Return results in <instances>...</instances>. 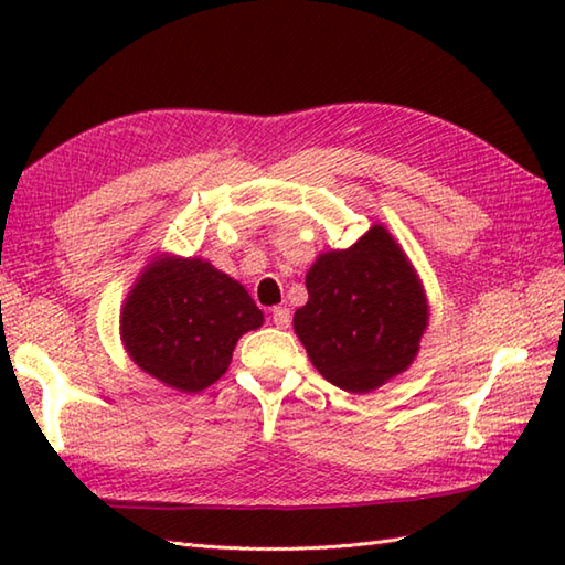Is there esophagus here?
Instances as JSON below:
<instances>
[{"label": "esophagus", "instance_id": "34e87169", "mask_svg": "<svg viewBox=\"0 0 565 565\" xmlns=\"http://www.w3.org/2000/svg\"><path fill=\"white\" fill-rule=\"evenodd\" d=\"M271 320H274V326L281 328V330L291 328V310L286 308V306H276V308L271 310Z\"/></svg>", "mask_w": 565, "mask_h": 565}]
</instances>
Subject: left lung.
Returning <instances> with one entry per match:
<instances>
[{
  "mask_svg": "<svg viewBox=\"0 0 565 565\" xmlns=\"http://www.w3.org/2000/svg\"><path fill=\"white\" fill-rule=\"evenodd\" d=\"M294 330L334 386L369 393L413 364L429 308L411 259L383 225L350 249L322 252L306 274Z\"/></svg>",
  "mask_w": 565,
  "mask_h": 565,
  "instance_id": "1",
  "label": "left lung"
}]
</instances>
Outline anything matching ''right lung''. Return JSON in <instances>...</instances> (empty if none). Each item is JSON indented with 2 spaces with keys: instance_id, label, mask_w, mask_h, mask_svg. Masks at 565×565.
I'll list each match as a JSON object with an SVG mask.
<instances>
[{
  "instance_id": "add662e5",
  "label": "right lung",
  "mask_w": 565,
  "mask_h": 565,
  "mask_svg": "<svg viewBox=\"0 0 565 565\" xmlns=\"http://www.w3.org/2000/svg\"><path fill=\"white\" fill-rule=\"evenodd\" d=\"M262 322L245 286L211 262L160 255L126 298L121 340L146 374L199 393L225 374L237 340Z\"/></svg>"
}]
</instances>
